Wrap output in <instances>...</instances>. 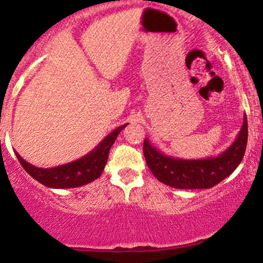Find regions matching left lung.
<instances>
[{"label":"left lung","instance_id":"left-lung-1","mask_svg":"<svg viewBox=\"0 0 263 263\" xmlns=\"http://www.w3.org/2000/svg\"><path fill=\"white\" fill-rule=\"evenodd\" d=\"M247 117L237 137L224 152L216 157L201 159L176 158L161 152L149 143L143 142V155L147 165L157 179L176 189H209L219 184L238 167L242 161L247 144Z\"/></svg>","mask_w":263,"mask_h":263}]
</instances>
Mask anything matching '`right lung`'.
<instances>
[{
  "label": "right lung",
  "mask_w": 263,
  "mask_h": 263,
  "mask_svg": "<svg viewBox=\"0 0 263 263\" xmlns=\"http://www.w3.org/2000/svg\"><path fill=\"white\" fill-rule=\"evenodd\" d=\"M126 126L127 123L114 129L87 155L77 161L58 165V167L38 168L25 161L17 152L14 153H16L18 162L25 168L27 173L43 185L53 189L77 188V186H83L90 182H93L101 176L107 163L111 146Z\"/></svg>",
  "instance_id": "1"
}]
</instances>
